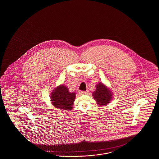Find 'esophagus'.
Segmentation results:
<instances>
[{"mask_svg":"<svg viewBox=\"0 0 159 159\" xmlns=\"http://www.w3.org/2000/svg\"><path fill=\"white\" fill-rule=\"evenodd\" d=\"M88 92V91H82L81 92V94L82 95H86V94H87Z\"/></svg>","mask_w":159,"mask_h":159,"instance_id":"esophagus-1","label":"esophagus"}]
</instances>
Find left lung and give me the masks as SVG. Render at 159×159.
<instances>
[{"instance_id": "obj_1", "label": "left lung", "mask_w": 159, "mask_h": 159, "mask_svg": "<svg viewBox=\"0 0 159 159\" xmlns=\"http://www.w3.org/2000/svg\"><path fill=\"white\" fill-rule=\"evenodd\" d=\"M92 95L97 104L101 106L108 104L113 97L111 91L102 83L96 86V91L93 92Z\"/></svg>"}]
</instances>
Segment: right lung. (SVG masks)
<instances>
[{
  "label": "right lung",
  "instance_id": "right-lung-1",
  "mask_svg": "<svg viewBox=\"0 0 159 159\" xmlns=\"http://www.w3.org/2000/svg\"><path fill=\"white\" fill-rule=\"evenodd\" d=\"M76 98L75 92H70L68 89L63 84L56 88L51 93V99L55 107L64 110H70Z\"/></svg>",
  "mask_w": 159,
  "mask_h": 159
}]
</instances>
